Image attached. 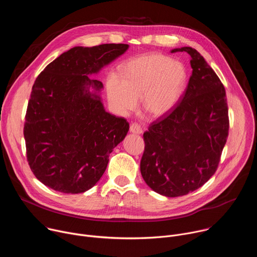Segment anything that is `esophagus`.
<instances>
[{
    "mask_svg": "<svg viewBox=\"0 0 257 257\" xmlns=\"http://www.w3.org/2000/svg\"><path fill=\"white\" fill-rule=\"evenodd\" d=\"M130 132L133 133V134H141L142 133V128L136 124V123H133L130 125Z\"/></svg>",
    "mask_w": 257,
    "mask_h": 257,
    "instance_id": "1",
    "label": "esophagus"
}]
</instances>
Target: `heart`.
I'll return each instance as SVG.
<instances>
[{
  "label": "heart",
  "mask_w": 257,
  "mask_h": 257,
  "mask_svg": "<svg viewBox=\"0 0 257 257\" xmlns=\"http://www.w3.org/2000/svg\"><path fill=\"white\" fill-rule=\"evenodd\" d=\"M187 81L185 66L172 58L153 54L127 64L124 80L111 79L108 98L122 114L132 111L141 97L144 111L153 117H162L176 106Z\"/></svg>",
  "instance_id": "b5f03b06"
}]
</instances>
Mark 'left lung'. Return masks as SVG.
Wrapping results in <instances>:
<instances>
[{"label": "left lung", "instance_id": "left-lung-1", "mask_svg": "<svg viewBox=\"0 0 257 257\" xmlns=\"http://www.w3.org/2000/svg\"><path fill=\"white\" fill-rule=\"evenodd\" d=\"M190 55L192 75L173 111L143 134V180L155 192L177 197L206 183L215 173L229 131L226 90L215 72L193 48L171 53Z\"/></svg>", "mask_w": 257, "mask_h": 257}]
</instances>
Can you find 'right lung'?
Listing matches in <instances>:
<instances>
[{
	"instance_id": "add662e5",
	"label": "right lung",
	"mask_w": 257,
	"mask_h": 257,
	"mask_svg": "<svg viewBox=\"0 0 257 257\" xmlns=\"http://www.w3.org/2000/svg\"><path fill=\"white\" fill-rule=\"evenodd\" d=\"M129 46L74 47L36 78L25 116L28 165L44 185L77 194L92 188L129 123L105 112L99 80L89 76L122 56Z\"/></svg>"
}]
</instances>
